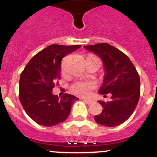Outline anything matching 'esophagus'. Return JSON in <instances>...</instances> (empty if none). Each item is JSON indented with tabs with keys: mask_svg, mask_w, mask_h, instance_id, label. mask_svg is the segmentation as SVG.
I'll list each match as a JSON object with an SVG mask.
<instances>
[{
	"mask_svg": "<svg viewBox=\"0 0 157 157\" xmlns=\"http://www.w3.org/2000/svg\"><path fill=\"white\" fill-rule=\"evenodd\" d=\"M82 101L85 102V103L88 104V105H90V104L93 103L92 100H88V99H82Z\"/></svg>",
	"mask_w": 157,
	"mask_h": 157,
	"instance_id": "34e87169",
	"label": "esophagus"
}]
</instances>
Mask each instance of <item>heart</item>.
Listing matches in <instances>:
<instances>
[{"mask_svg":"<svg viewBox=\"0 0 157 157\" xmlns=\"http://www.w3.org/2000/svg\"><path fill=\"white\" fill-rule=\"evenodd\" d=\"M97 86L95 82L90 80H78L75 82L70 89L73 94L80 97H87Z\"/></svg>","mask_w":157,"mask_h":157,"instance_id":"1","label":"heart"}]
</instances>
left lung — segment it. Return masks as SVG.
<instances>
[{"instance_id": "1", "label": "left lung", "mask_w": 157, "mask_h": 157, "mask_svg": "<svg viewBox=\"0 0 157 157\" xmlns=\"http://www.w3.org/2000/svg\"><path fill=\"white\" fill-rule=\"evenodd\" d=\"M97 54L104 63L105 78L99 93L112 94L111 101H99L103 110L94 116L105 127H116L127 121L138 105L140 98V78L128 56L108 43L84 47Z\"/></svg>"}]
</instances>
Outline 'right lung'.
Returning a JSON list of instances; mask_svg holds the SVG:
<instances>
[{
  "label": "right lung",
  "instance_id": "1",
  "mask_svg": "<svg viewBox=\"0 0 157 157\" xmlns=\"http://www.w3.org/2000/svg\"><path fill=\"white\" fill-rule=\"evenodd\" d=\"M81 45H51L33 56L19 79V98L30 119L45 127L56 126L65 121L76 97L65 94L59 98L52 94L59 85L60 65L64 56Z\"/></svg>",
  "mask_w": 157,
  "mask_h": 157
}]
</instances>
